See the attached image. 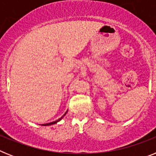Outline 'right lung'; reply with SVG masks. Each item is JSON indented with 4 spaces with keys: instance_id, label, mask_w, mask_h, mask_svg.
<instances>
[{
    "instance_id": "right-lung-1",
    "label": "right lung",
    "mask_w": 156,
    "mask_h": 156,
    "mask_svg": "<svg viewBox=\"0 0 156 156\" xmlns=\"http://www.w3.org/2000/svg\"><path fill=\"white\" fill-rule=\"evenodd\" d=\"M66 113L64 114V115H62V116L61 117V118H60V119H58V120H56V121H54V122H49V123H46V124H44V125H43V126H49V125L55 124V123H56V122H58V121H60V120H61L62 119V117H64V115H66Z\"/></svg>"
}]
</instances>
